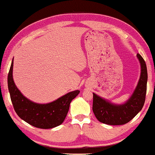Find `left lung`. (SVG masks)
Returning a JSON list of instances; mask_svg holds the SVG:
<instances>
[{
	"label": "left lung",
	"mask_w": 155,
	"mask_h": 155,
	"mask_svg": "<svg viewBox=\"0 0 155 155\" xmlns=\"http://www.w3.org/2000/svg\"><path fill=\"white\" fill-rule=\"evenodd\" d=\"M141 65L138 84L131 97L122 104H112L93 93V111L101 123L108 125H123L130 121L142 110L144 104L147 83V70L142 57L137 54Z\"/></svg>",
	"instance_id": "8db88e82"
}]
</instances>
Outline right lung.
<instances>
[{"label": "right lung", "mask_w": 155, "mask_h": 155, "mask_svg": "<svg viewBox=\"0 0 155 155\" xmlns=\"http://www.w3.org/2000/svg\"><path fill=\"white\" fill-rule=\"evenodd\" d=\"M13 58L8 75V87L13 108L19 117L39 129H51L62 124L71 101L79 94L74 91L48 104H37L24 96L17 88L13 79Z\"/></svg>", "instance_id": "obj_1"}]
</instances>
